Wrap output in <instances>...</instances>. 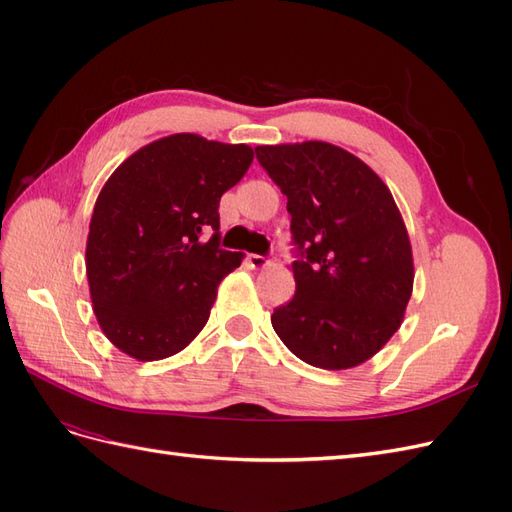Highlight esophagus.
Here are the masks:
<instances>
[{"instance_id":"obj_1","label":"esophagus","mask_w":512,"mask_h":512,"mask_svg":"<svg viewBox=\"0 0 512 512\" xmlns=\"http://www.w3.org/2000/svg\"><path fill=\"white\" fill-rule=\"evenodd\" d=\"M247 262H250L252 269H265V267H269V260L265 256H258V254H247Z\"/></svg>"}]
</instances>
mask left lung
<instances>
[{
  "instance_id": "left-lung-1",
  "label": "left lung",
  "mask_w": 512,
  "mask_h": 512,
  "mask_svg": "<svg viewBox=\"0 0 512 512\" xmlns=\"http://www.w3.org/2000/svg\"><path fill=\"white\" fill-rule=\"evenodd\" d=\"M256 158L288 198L297 290L271 316L301 361L350 369L404 322L412 245L391 190L363 160L322 141L260 145Z\"/></svg>"
}]
</instances>
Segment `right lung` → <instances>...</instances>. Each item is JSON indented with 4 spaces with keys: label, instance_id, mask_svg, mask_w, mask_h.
<instances>
[{
    "label": "right lung",
    "instance_id": "right-lung-1",
    "mask_svg": "<svg viewBox=\"0 0 512 512\" xmlns=\"http://www.w3.org/2000/svg\"><path fill=\"white\" fill-rule=\"evenodd\" d=\"M252 160V147L183 132L141 147L108 177L85 267L100 329L121 352L160 361L203 331L220 282L243 260L220 250V198Z\"/></svg>",
    "mask_w": 512,
    "mask_h": 512
}]
</instances>
